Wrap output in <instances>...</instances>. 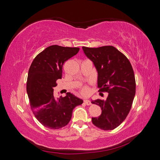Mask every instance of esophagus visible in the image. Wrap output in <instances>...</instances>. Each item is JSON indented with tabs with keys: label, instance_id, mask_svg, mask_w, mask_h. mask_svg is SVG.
<instances>
[{
	"label": "esophagus",
	"instance_id": "esophagus-1",
	"mask_svg": "<svg viewBox=\"0 0 160 160\" xmlns=\"http://www.w3.org/2000/svg\"><path fill=\"white\" fill-rule=\"evenodd\" d=\"M84 103H85L87 105H90L91 104V101H90L89 100H88V99H85V100H84Z\"/></svg>",
	"mask_w": 160,
	"mask_h": 160
}]
</instances>
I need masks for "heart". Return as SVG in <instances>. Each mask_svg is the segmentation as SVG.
<instances>
[{"label":"heart","instance_id":"1","mask_svg":"<svg viewBox=\"0 0 160 160\" xmlns=\"http://www.w3.org/2000/svg\"><path fill=\"white\" fill-rule=\"evenodd\" d=\"M81 93L83 95H86L89 93V89L88 87L83 86L81 88Z\"/></svg>","mask_w":160,"mask_h":160}]
</instances>
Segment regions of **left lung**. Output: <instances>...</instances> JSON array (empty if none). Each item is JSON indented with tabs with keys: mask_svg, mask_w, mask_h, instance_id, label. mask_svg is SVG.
<instances>
[{
	"mask_svg": "<svg viewBox=\"0 0 160 160\" xmlns=\"http://www.w3.org/2000/svg\"><path fill=\"white\" fill-rule=\"evenodd\" d=\"M83 50L98 71L99 91L109 93L105 101H91L102 111L98 118H92V123L101 129H114L125 119L132 108L136 86L132 66L113 46L83 47Z\"/></svg>",
	"mask_w": 160,
	"mask_h": 160,
	"instance_id": "left-lung-1",
	"label": "left lung"
}]
</instances>
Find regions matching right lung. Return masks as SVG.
Wrapping results in <instances>:
<instances>
[{
  "instance_id": "right-lung-1",
  "label": "right lung",
  "mask_w": 160,
  "mask_h": 160,
  "mask_svg": "<svg viewBox=\"0 0 160 160\" xmlns=\"http://www.w3.org/2000/svg\"><path fill=\"white\" fill-rule=\"evenodd\" d=\"M78 47L51 45L38 54L28 70L27 91L31 108L43 126L59 129L69 123L72 110L83 101L71 93L56 98L54 88L61 79L64 62L75 55Z\"/></svg>"
}]
</instances>
